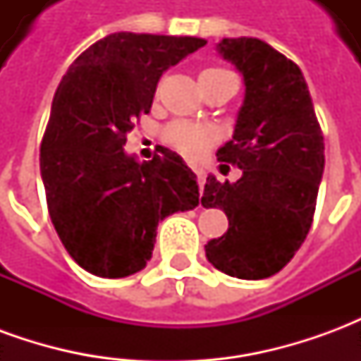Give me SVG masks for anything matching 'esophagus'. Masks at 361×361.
Listing matches in <instances>:
<instances>
[{
  "mask_svg": "<svg viewBox=\"0 0 361 361\" xmlns=\"http://www.w3.org/2000/svg\"><path fill=\"white\" fill-rule=\"evenodd\" d=\"M195 176H197V181H199V185H201V189H203L204 181H207V173H204V170H201V168H195Z\"/></svg>",
  "mask_w": 361,
  "mask_h": 361,
  "instance_id": "esophagus-1",
  "label": "esophagus"
}]
</instances>
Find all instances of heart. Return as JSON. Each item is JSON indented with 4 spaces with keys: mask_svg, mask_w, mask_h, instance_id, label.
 I'll return each instance as SVG.
<instances>
[{
    "mask_svg": "<svg viewBox=\"0 0 361 361\" xmlns=\"http://www.w3.org/2000/svg\"><path fill=\"white\" fill-rule=\"evenodd\" d=\"M212 73H226V69H219V67H209L204 69L201 77ZM164 139L168 145H172L173 149L180 150L183 157L197 158L203 154L207 147L216 139L214 129L201 123H189V121H178L166 129Z\"/></svg>",
    "mask_w": 361,
    "mask_h": 361,
    "instance_id": "heart-1",
    "label": "heart"
}]
</instances>
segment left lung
<instances>
[{"label": "left lung", "mask_w": 361, "mask_h": 361, "mask_svg": "<svg viewBox=\"0 0 361 361\" xmlns=\"http://www.w3.org/2000/svg\"><path fill=\"white\" fill-rule=\"evenodd\" d=\"M222 58L242 73L245 94L234 137L216 157L235 164L230 183L207 178L201 203L222 209L228 232L204 245L224 274L269 279L310 232L325 168V142L300 67L259 38H222Z\"/></svg>", "instance_id": "obj_1"}]
</instances>
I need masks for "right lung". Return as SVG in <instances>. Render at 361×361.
<instances>
[{
    "mask_svg": "<svg viewBox=\"0 0 361 361\" xmlns=\"http://www.w3.org/2000/svg\"><path fill=\"white\" fill-rule=\"evenodd\" d=\"M195 36L114 32L85 50L59 82L40 147L48 211L75 263L102 279L147 267L160 220L199 204L180 154L139 162L127 133L149 114L166 69L203 48Z\"/></svg>",
    "mask_w": 361,
    "mask_h": 361,
    "instance_id": "obj_1",
    "label": "right lung"
}]
</instances>
